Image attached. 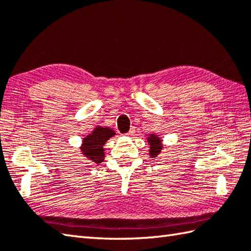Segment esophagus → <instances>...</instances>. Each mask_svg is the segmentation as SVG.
<instances>
[{
	"instance_id": "34e87169",
	"label": "esophagus",
	"mask_w": 251,
	"mask_h": 251,
	"mask_svg": "<svg viewBox=\"0 0 251 251\" xmlns=\"http://www.w3.org/2000/svg\"><path fill=\"white\" fill-rule=\"evenodd\" d=\"M135 132H136V130H135V128L134 127H132V128H130V130L127 132V136H130V137H132L135 135Z\"/></svg>"
}]
</instances>
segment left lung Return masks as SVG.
Returning a JSON list of instances; mask_svg holds the SVG:
<instances>
[{"label": "left lung", "instance_id": "1", "mask_svg": "<svg viewBox=\"0 0 251 251\" xmlns=\"http://www.w3.org/2000/svg\"><path fill=\"white\" fill-rule=\"evenodd\" d=\"M149 142H150V155L152 157H156L159 152L162 150V145H161V140L158 139V137L155 136H151L149 138Z\"/></svg>", "mask_w": 251, "mask_h": 251}]
</instances>
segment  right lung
Listing matches in <instances>:
<instances>
[{
  "label": "right lung",
  "mask_w": 251,
  "mask_h": 251,
  "mask_svg": "<svg viewBox=\"0 0 251 251\" xmlns=\"http://www.w3.org/2000/svg\"><path fill=\"white\" fill-rule=\"evenodd\" d=\"M113 135H115V132L111 128L97 127L93 131V134H90L84 139L82 147L83 154L89 159L94 161L96 164L103 162L104 154L102 147Z\"/></svg>",
  "instance_id": "1"
}]
</instances>
